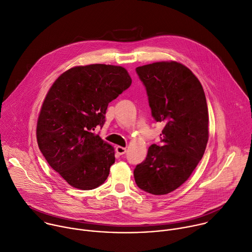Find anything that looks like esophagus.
I'll list each match as a JSON object with an SVG mask.
<instances>
[{
    "mask_svg": "<svg viewBox=\"0 0 252 252\" xmlns=\"http://www.w3.org/2000/svg\"><path fill=\"white\" fill-rule=\"evenodd\" d=\"M116 152L119 154V155H123L126 153V148L124 147H121V146H116Z\"/></svg>",
    "mask_w": 252,
    "mask_h": 252,
    "instance_id": "obj_1",
    "label": "esophagus"
}]
</instances>
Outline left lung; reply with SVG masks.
<instances>
[{
    "label": "left lung",
    "instance_id": "left-lung-1",
    "mask_svg": "<svg viewBox=\"0 0 252 252\" xmlns=\"http://www.w3.org/2000/svg\"><path fill=\"white\" fill-rule=\"evenodd\" d=\"M146 87L152 116L164 122L161 146L148 149L137 165V186L167 194L182 186L202 160L209 140V112L202 84L184 64L160 62L136 68Z\"/></svg>",
    "mask_w": 252,
    "mask_h": 252
}]
</instances>
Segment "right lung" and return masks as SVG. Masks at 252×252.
<instances>
[{
  "label": "right lung",
  "instance_id": "obj_1",
  "mask_svg": "<svg viewBox=\"0 0 252 252\" xmlns=\"http://www.w3.org/2000/svg\"><path fill=\"white\" fill-rule=\"evenodd\" d=\"M128 71L90 64L63 72L49 88L38 115L36 140L48 165L71 187L93 189L108 178L114 148L95 133L107 106L129 88Z\"/></svg>",
  "mask_w": 252,
  "mask_h": 252
}]
</instances>
